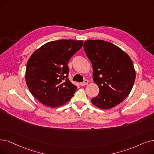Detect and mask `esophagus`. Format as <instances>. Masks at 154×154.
<instances>
[{
	"label": "esophagus",
	"instance_id": "1",
	"mask_svg": "<svg viewBox=\"0 0 154 154\" xmlns=\"http://www.w3.org/2000/svg\"><path fill=\"white\" fill-rule=\"evenodd\" d=\"M88 84V80H84V81L83 82H81L80 83V85H81V86H84V85H85Z\"/></svg>",
	"mask_w": 154,
	"mask_h": 154
}]
</instances>
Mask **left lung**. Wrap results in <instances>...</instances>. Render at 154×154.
Segmentation results:
<instances>
[{"instance_id": "left-lung-1", "label": "left lung", "mask_w": 154, "mask_h": 154, "mask_svg": "<svg viewBox=\"0 0 154 154\" xmlns=\"http://www.w3.org/2000/svg\"><path fill=\"white\" fill-rule=\"evenodd\" d=\"M85 54L92 63L93 81L99 94L91 99L98 108H113L127 97L136 74L130 57L117 46L104 40H88L84 44Z\"/></svg>"}]
</instances>
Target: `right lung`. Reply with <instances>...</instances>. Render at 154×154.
I'll return each instance as SVG.
<instances>
[{
  "mask_svg": "<svg viewBox=\"0 0 154 154\" xmlns=\"http://www.w3.org/2000/svg\"><path fill=\"white\" fill-rule=\"evenodd\" d=\"M82 45L83 41L60 39L43 45L32 53L25 77L31 93L39 102L56 108L70 101L77 87L69 79L68 62Z\"/></svg>",
  "mask_w": 154,
  "mask_h": 154,
  "instance_id": "obj_1",
  "label": "right lung"
}]
</instances>
